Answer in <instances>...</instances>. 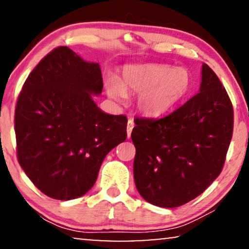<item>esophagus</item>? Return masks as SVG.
Masks as SVG:
<instances>
[{
	"label": "esophagus",
	"instance_id": "34e87169",
	"mask_svg": "<svg viewBox=\"0 0 249 249\" xmlns=\"http://www.w3.org/2000/svg\"><path fill=\"white\" fill-rule=\"evenodd\" d=\"M134 127H135L134 120H132V119H129L128 124H127V136H128V138H130L131 131H132V129H134Z\"/></svg>",
	"mask_w": 249,
	"mask_h": 249
}]
</instances>
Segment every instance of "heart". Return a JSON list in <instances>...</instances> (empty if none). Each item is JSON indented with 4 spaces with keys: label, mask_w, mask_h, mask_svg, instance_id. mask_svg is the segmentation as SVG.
<instances>
[{
    "label": "heart",
    "mask_w": 249,
    "mask_h": 249,
    "mask_svg": "<svg viewBox=\"0 0 249 249\" xmlns=\"http://www.w3.org/2000/svg\"><path fill=\"white\" fill-rule=\"evenodd\" d=\"M193 77L186 68L169 64H128L119 80L110 78L107 90L112 98L124 100L128 94H138L137 107L149 118L162 117L178 107L188 97Z\"/></svg>",
    "instance_id": "obj_1"
}]
</instances>
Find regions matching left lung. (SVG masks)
Masks as SVG:
<instances>
[{
    "instance_id": "1",
    "label": "left lung",
    "mask_w": 249,
    "mask_h": 249,
    "mask_svg": "<svg viewBox=\"0 0 249 249\" xmlns=\"http://www.w3.org/2000/svg\"><path fill=\"white\" fill-rule=\"evenodd\" d=\"M134 178L145 200L181 206L199 196L222 171L233 130L232 104L204 63L199 93L162 119H136Z\"/></svg>"
}]
</instances>
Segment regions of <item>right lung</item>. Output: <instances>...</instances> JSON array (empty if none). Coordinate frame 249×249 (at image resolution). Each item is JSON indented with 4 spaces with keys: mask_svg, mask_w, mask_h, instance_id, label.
Here are the masks:
<instances>
[{
    "mask_svg": "<svg viewBox=\"0 0 249 249\" xmlns=\"http://www.w3.org/2000/svg\"><path fill=\"white\" fill-rule=\"evenodd\" d=\"M102 89L100 64L67 46L47 54L23 84L15 114L18 161L51 198L85 195L107 153L127 138V118L94 102Z\"/></svg>",
    "mask_w": 249,
    "mask_h": 249,
    "instance_id": "obj_1",
    "label": "right lung"
}]
</instances>
